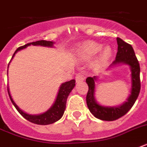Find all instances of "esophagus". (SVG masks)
I'll return each instance as SVG.
<instances>
[{"label":"esophagus","instance_id":"1","mask_svg":"<svg viewBox=\"0 0 147 147\" xmlns=\"http://www.w3.org/2000/svg\"><path fill=\"white\" fill-rule=\"evenodd\" d=\"M85 79V77L82 74H77L76 76V80L77 82H82Z\"/></svg>","mask_w":147,"mask_h":147}]
</instances>
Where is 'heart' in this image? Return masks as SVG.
<instances>
[{"mask_svg":"<svg viewBox=\"0 0 147 147\" xmlns=\"http://www.w3.org/2000/svg\"><path fill=\"white\" fill-rule=\"evenodd\" d=\"M96 63L98 65H105L112 55V49L109 46L103 47L102 45L94 41H86L78 46V53L83 59H90L99 53Z\"/></svg>","mask_w":147,"mask_h":147,"instance_id":"heart-1","label":"heart"}]
</instances>
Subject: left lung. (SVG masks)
Returning a JSON list of instances; mask_svg holds the SVG:
<instances>
[{"label":"left lung","mask_w":147,"mask_h":147,"mask_svg":"<svg viewBox=\"0 0 147 147\" xmlns=\"http://www.w3.org/2000/svg\"><path fill=\"white\" fill-rule=\"evenodd\" d=\"M117 42L118 47L116 59L110 67L119 64H126L130 66L131 71V90L127 101L116 107H105L100 105L97 103L94 98L95 82L98 78L94 76L86 78V82L88 85V92L86 96L88 107L95 117L102 121H113L125 115L134 105L140 91V68L134 50L131 45L124 42L121 38H117Z\"/></svg>","instance_id":"obj_1"}]
</instances>
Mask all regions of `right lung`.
I'll return each mask as SVG.
<instances>
[{
    "label": "right lung",
    "instance_id": "right-lung-1",
    "mask_svg": "<svg viewBox=\"0 0 147 147\" xmlns=\"http://www.w3.org/2000/svg\"><path fill=\"white\" fill-rule=\"evenodd\" d=\"M53 44H54V42L53 41H47V40H39V41H36V42H30V43H27V44L24 45L23 47H20L18 49H17V50L15 51V53L13 55L12 59L18 51L25 49L26 47H29L30 45H33V46H42V47H53ZM8 66H9V65H8ZM75 85H76V81H75V79H72V80L66 82L62 83V85H60L57 97L55 98V102L53 105V106L47 111L44 112V113H42L41 114H36V115L26 114L24 111H23L21 109H20V107L16 105V103L13 100L12 97H11V95L10 94V92H9V88L8 87L7 92L8 94H9V96H10L11 102L13 103V105H14L16 109L18 111V112L21 114L22 116L24 117V118L26 119L30 122H32V123H36V124L48 125V124L55 123V122L59 121L62 117L63 114H64L65 110V107H66L67 98H68V96L70 94V92H71V90L74 88Z\"/></svg>",
    "mask_w": 147,
    "mask_h": 147
}]
</instances>
